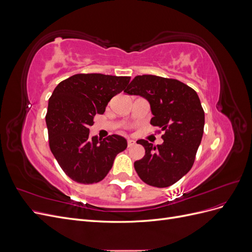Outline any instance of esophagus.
I'll return each mask as SVG.
<instances>
[{"instance_id":"esophagus-1","label":"esophagus","mask_w":252,"mask_h":252,"mask_svg":"<svg viewBox=\"0 0 252 252\" xmlns=\"http://www.w3.org/2000/svg\"><path fill=\"white\" fill-rule=\"evenodd\" d=\"M127 144H128V147H131V146H133V145L135 144V141L131 140V139H128L127 140Z\"/></svg>"}]
</instances>
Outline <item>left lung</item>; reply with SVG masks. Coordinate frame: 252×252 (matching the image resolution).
I'll return each mask as SVG.
<instances>
[{
  "instance_id": "left-lung-1",
  "label": "left lung",
  "mask_w": 252,
  "mask_h": 252,
  "mask_svg": "<svg viewBox=\"0 0 252 252\" xmlns=\"http://www.w3.org/2000/svg\"><path fill=\"white\" fill-rule=\"evenodd\" d=\"M149 102L154 117L150 124L161 128L163 144L154 146L139 140L145 156L134 162V169L146 184L171 186L191 169L204 132L205 114L195 91L174 79L136 75L124 90Z\"/></svg>"
}]
</instances>
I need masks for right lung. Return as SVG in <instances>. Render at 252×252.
Segmentation results:
<instances>
[{"label":"right lung","mask_w":252,"mask_h":252,"mask_svg":"<svg viewBox=\"0 0 252 252\" xmlns=\"http://www.w3.org/2000/svg\"><path fill=\"white\" fill-rule=\"evenodd\" d=\"M130 77L101 73L74 74L61 82L48 101L49 147L61 168L81 184L102 181L117 155L127 148L125 138L111 134L90 139L89 127L111 98L124 90Z\"/></svg>","instance_id":"obj_1"}]
</instances>
